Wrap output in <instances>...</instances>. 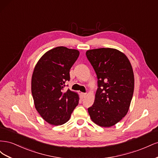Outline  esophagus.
Segmentation results:
<instances>
[{
  "label": "esophagus",
  "mask_w": 158,
  "mask_h": 158,
  "mask_svg": "<svg viewBox=\"0 0 158 158\" xmlns=\"http://www.w3.org/2000/svg\"><path fill=\"white\" fill-rule=\"evenodd\" d=\"M81 95H82V98H85L86 96V93H81Z\"/></svg>",
  "instance_id": "esophagus-1"
}]
</instances>
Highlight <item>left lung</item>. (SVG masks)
Here are the masks:
<instances>
[{"label":"left lung","instance_id":"1","mask_svg":"<svg viewBox=\"0 0 158 158\" xmlns=\"http://www.w3.org/2000/svg\"><path fill=\"white\" fill-rule=\"evenodd\" d=\"M85 55L96 73L98 88L88 111L92 121L111 127L127 114L135 88V78L127 56L115 49L88 50Z\"/></svg>","mask_w":158,"mask_h":158}]
</instances>
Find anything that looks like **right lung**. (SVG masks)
<instances>
[{
  "label": "right lung",
  "mask_w": 158,
  "mask_h": 158,
  "mask_svg": "<svg viewBox=\"0 0 158 158\" xmlns=\"http://www.w3.org/2000/svg\"><path fill=\"white\" fill-rule=\"evenodd\" d=\"M80 52L57 47L43 55L37 63L31 77V94L35 107L41 117L52 125L67 122L78 106V94L64 93L66 81L70 80V69Z\"/></svg>",
  "instance_id": "1"
}]
</instances>
